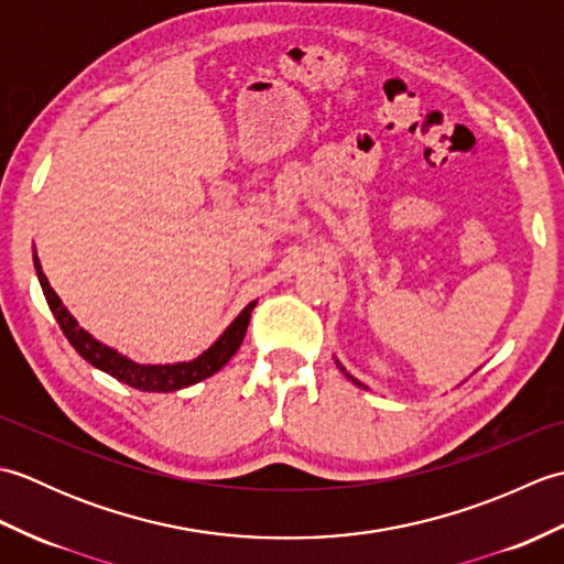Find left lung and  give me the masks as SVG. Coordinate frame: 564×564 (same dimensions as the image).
Returning a JSON list of instances; mask_svg holds the SVG:
<instances>
[{"label":"left lung","instance_id":"8db88e82","mask_svg":"<svg viewBox=\"0 0 564 564\" xmlns=\"http://www.w3.org/2000/svg\"><path fill=\"white\" fill-rule=\"evenodd\" d=\"M351 380H354V378H351ZM354 382H356V386H361V382H358V380H354ZM361 388H364V386H361Z\"/></svg>","mask_w":564,"mask_h":564}]
</instances>
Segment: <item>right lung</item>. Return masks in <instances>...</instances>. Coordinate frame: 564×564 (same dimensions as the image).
Returning <instances> with one entry per match:
<instances>
[{
  "mask_svg": "<svg viewBox=\"0 0 564 564\" xmlns=\"http://www.w3.org/2000/svg\"><path fill=\"white\" fill-rule=\"evenodd\" d=\"M35 273H39L45 301L51 305L59 329H63L67 341L75 346L84 361H89L91 366H97L99 370H104V373L113 376L116 380L126 382L130 388L148 390V392H174V390L194 386V382L208 378L213 373H218V370L235 356L239 344H242L251 310L257 305V303H249L242 310V315H239L232 325L225 329L223 337L215 341L208 351H203L198 358H194V361L174 364V366H140L118 351L109 349V346H104L101 341L91 339V334L84 332L77 325V319L67 313L63 307V301H59L57 293L51 289V283H47L45 273L41 271L39 259H35Z\"/></svg>",
  "mask_w": 564,
  "mask_h": 564,
  "instance_id": "1",
  "label": "right lung"
}]
</instances>
